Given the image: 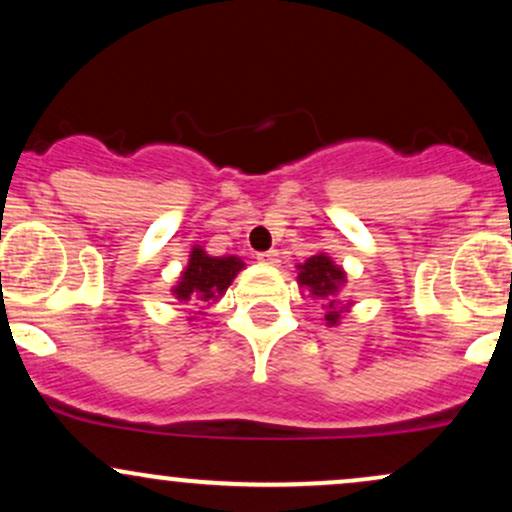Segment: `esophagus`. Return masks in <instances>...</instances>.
Segmentation results:
<instances>
[{
    "label": "esophagus",
    "mask_w": 512,
    "mask_h": 512,
    "mask_svg": "<svg viewBox=\"0 0 512 512\" xmlns=\"http://www.w3.org/2000/svg\"><path fill=\"white\" fill-rule=\"evenodd\" d=\"M257 262L260 264H267V267H279V252L276 250H269V252H260V255H257Z\"/></svg>",
    "instance_id": "esophagus-1"
}]
</instances>
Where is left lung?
<instances>
[{
  "mask_svg": "<svg viewBox=\"0 0 512 512\" xmlns=\"http://www.w3.org/2000/svg\"><path fill=\"white\" fill-rule=\"evenodd\" d=\"M298 269V289L308 291L310 296L322 301L325 305V322L330 327L339 325L344 313H349L351 303L339 301V291L346 284V272L344 267H339L327 252H317V255L308 257L303 264H296Z\"/></svg>",
  "mask_w": 512,
  "mask_h": 512,
  "instance_id": "1",
  "label": "left lung"
}]
</instances>
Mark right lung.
Wrapping results in <instances>:
<instances>
[{
	"label": "right lung",
	"mask_w": 512,
	"mask_h": 512,
	"mask_svg": "<svg viewBox=\"0 0 512 512\" xmlns=\"http://www.w3.org/2000/svg\"><path fill=\"white\" fill-rule=\"evenodd\" d=\"M243 267L245 262L236 255L211 257L207 255V250L195 245L190 252V260H187V267L182 269L178 284L170 289V293L182 303L211 305V301L216 303L226 293ZM202 310L197 315H204ZM197 315H192L190 320H195Z\"/></svg>",
	"instance_id": "add662e5"
}]
</instances>
